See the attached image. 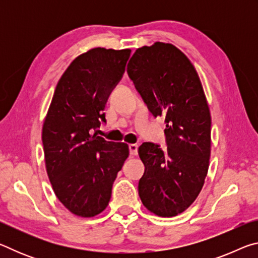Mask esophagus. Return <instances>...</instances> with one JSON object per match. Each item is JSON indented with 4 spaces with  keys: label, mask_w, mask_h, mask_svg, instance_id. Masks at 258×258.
Instances as JSON below:
<instances>
[{
    "label": "esophagus",
    "mask_w": 258,
    "mask_h": 258,
    "mask_svg": "<svg viewBox=\"0 0 258 258\" xmlns=\"http://www.w3.org/2000/svg\"><path fill=\"white\" fill-rule=\"evenodd\" d=\"M138 148H139V146L138 145H134V143H132V145H130L128 146L130 155H132V156L138 155Z\"/></svg>",
    "instance_id": "34e87169"
}]
</instances>
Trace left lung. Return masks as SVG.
Here are the masks:
<instances>
[{"instance_id": "left-lung-1", "label": "left lung", "mask_w": 258, "mask_h": 258, "mask_svg": "<svg viewBox=\"0 0 258 258\" xmlns=\"http://www.w3.org/2000/svg\"><path fill=\"white\" fill-rule=\"evenodd\" d=\"M127 74L150 112L166 123L167 149L139 147L145 164L139 196L156 215L176 216L198 197L208 172L212 118L202 82L187 56L163 42L139 47Z\"/></svg>"}]
</instances>
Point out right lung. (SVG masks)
<instances>
[{
	"instance_id": "1",
	"label": "right lung",
	"mask_w": 258,
	"mask_h": 258,
	"mask_svg": "<svg viewBox=\"0 0 258 258\" xmlns=\"http://www.w3.org/2000/svg\"><path fill=\"white\" fill-rule=\"evenodd\" d=\"M130 49L94 47L78 55L56 84L42 128L45 166L56 198L69 212L93 217L103 212L128 146L107 141L94 130L120 81Z\"/></svg>"
}]
</instances>
